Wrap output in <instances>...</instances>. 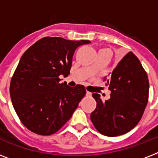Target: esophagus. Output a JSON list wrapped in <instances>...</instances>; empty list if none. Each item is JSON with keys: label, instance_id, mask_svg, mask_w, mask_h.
Wrapping results in <instances>:
<instances>
[{"label": "esophagus", "instance_id": "34e87169", "mask_svg": "<svg viewBox=\"0 0 158 158\" xmlns=\"http://www.w3.org/2000/svg\"><path fill=\"white\" fill-rule=\"evenodd\" d=\"M86 95H87V96H91V95H92V93H90V92H89V91H87L86 92Z\"/></svg>", "mask_w": 158, "mask_h": 158}]
</instances>
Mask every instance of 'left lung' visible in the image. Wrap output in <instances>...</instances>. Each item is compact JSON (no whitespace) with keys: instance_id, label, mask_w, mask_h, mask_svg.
Here are the masks:
<instances>
[{"instance_id":"1","label":"left lung","mask_w":158,"mask_h":158,"mask_svg":"<svg viewBox=\"0 0 158 158\" xmlns=\"http://www.w3.org/2000/svg\"><path fill=\"white\" fill-rule=\"evenodd\" d=\"M106 80L110 98L102 102L99 94H93L97 107L90 118L99 133L114 137L129 132L139 122L148 100L149 82L139 60L131 52Z\"/></svg>"}]
</instances>
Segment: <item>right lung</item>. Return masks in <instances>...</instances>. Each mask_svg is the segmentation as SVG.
<instances>
[{"mask_svg":"<svg viewBox=\"0 0 158 158\" xmlns=\"http://www.w3.org/2000/svg\"><path fill=\"white\" fill-rule=\"evenodd\" d=\"M90 43L46 37L21 56L10 94L19 120L30 131L51 135L71 118L86 90L80 84L68 86L60 76L69 74L77 48Z\"/></svg>","mask_w":158,"mask_h":158,"instance_id":"add662e5","label":"right lung"}]
</instances>
